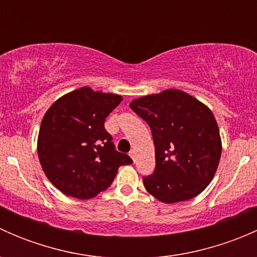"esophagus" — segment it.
Instances as JSON below:
<instances>
[{
    "instance_id": "34e87169",
    "label": "esophagus",
    "mask_w": 257,
    "mask_h": 257,
    "mask_svg": "<svg viewBox=\"0 0 257 257\" xmlns=\"http://www.w3.org/2000/svg\"><path fill=\"white\" fill-rule=\"evenodd\" d=\"M129 155H131L132 159L136 160V152H134V150H131V153H129Z\"/></svg>"
}]
</instances>
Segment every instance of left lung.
I'll use <instances>...</instances> for the list:
<instances>
[{"instance_id":"left-lung-1","label":"left lung","mask_w":257,"mask_h":257,"mask_svg":"<svg viewBox=\"0 0 257 257\" xmlns=\"http://www.w3.org/2000/svg\"><path fill=\"white\" fill-rule=\"evenodd\" d=\"M131 108L150 126L155 170L143 177L155 199L174 204L195 198L216 173L221 139L211 110L179 89L134 99Z\"/></svg>"}]
</instances>
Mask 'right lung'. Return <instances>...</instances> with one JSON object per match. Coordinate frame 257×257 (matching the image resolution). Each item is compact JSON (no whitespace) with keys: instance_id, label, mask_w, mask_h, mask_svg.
Wrapping results in <instances>:
<instances>
[{"instance_id":"1","label":"right lung","mask_w":257,"mask_h":257,"mask_svg":"<svg viewBox=\"0 0 257 257\" xmlns=\"http://www.w3.org/2000/svg\"><path fill=\"white\" fill-rule=\"evenodd\" d=\"M123 100L89 87L67 93L49 107L41 123L37 152L48 180L66 195L94 198L131 157L115 150L104 121Z\"/></svg>"}]
</instances>
